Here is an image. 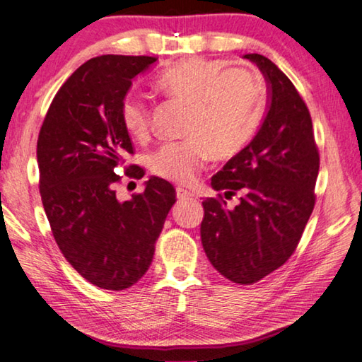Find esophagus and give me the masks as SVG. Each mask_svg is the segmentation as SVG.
Here are the masks:
<instances>
[{
  "instance_id": "34e87169",
  "label": "esophagus",
  "mask_w": 362,
  "mask_h": 362,
  "mask_svg": "<svg viewBox=\"0 0 362 362\" xmlns=\"http://www.w3.org/2000/svg\"><path fill=\"white\" fill-rule=\"evenodd\" d=\"M176 197L180 202H186L189 199L194 197V194L189 191V189H185V187H177L176 189Z\"/></svg>"
}]
</instances>
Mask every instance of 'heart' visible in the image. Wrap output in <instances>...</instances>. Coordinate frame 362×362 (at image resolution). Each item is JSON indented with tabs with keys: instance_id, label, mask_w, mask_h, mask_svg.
I'll use <instances>...</instances> for the list:
<instances>
[{
	"instance_id": "heart-1",
	"label": "heart",
	"mask_w": 362,
	"mask_h": 362,
	"mask_svg": "<svg viewBox=\"0 0 362 362\" xmlns=\"http://www.w3.org/2000/svg\"><path fill=\"white\" fill-rule=\"evenodd\" d=\"M156 86L167 97L191 105L182 141L165 143L149 157L157 176L189 185L210 154L230 158L255 138L264 114V87L250 68H226L218 59H189L163 69ZM120 120L132 136L149 133L152 111L141 95L127 93Z\"/></svg>"
}]
</instances>
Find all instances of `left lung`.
Instances as JSON below:
<instances>
[{"instance_id": "8db88e82", "label": "left lung", "mask_w": 362, "mask_h": 362, "mask_svg": "<svg viewBox=\"0 0 362 362\" xmlns=\"http://www.w3.org/2000/svg\"><path fill=\"white\" fill-rule=\"evenodd\" d=\"M265 74L270 103L261 130L211 177L224 197L240 195L229 211L223 194L204 200L202 245L227 280L252 284L294 255L316 202L320 151L312 116L293 82L274 62L248 54Z\"/></svg>"}]
</instances>
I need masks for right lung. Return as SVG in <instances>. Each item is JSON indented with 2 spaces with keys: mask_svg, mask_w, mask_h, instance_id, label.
<instances>
[{
  "mask_svg": "<svg viewBox=\"0 0 362 362\" xmlns=\"http://www.w3.org/2000/svg\"><path fill=\"white\" fill-rule=\"evenodd\" d=\"M157 59L100 55L69 76L50 103L37 136L40 194L50 230L71 267L101 289L135 284L152 262L176 191L151 177L132 200L119 202L114 173L135 154L120 120V101L133 78ZM124 176L141 180L138 165Z\"/></svg>",
  "mask_w": 362,
  "mask_h": 362,
  "instance_id": "1",
  "label": "right lung"
}]
</instances>
